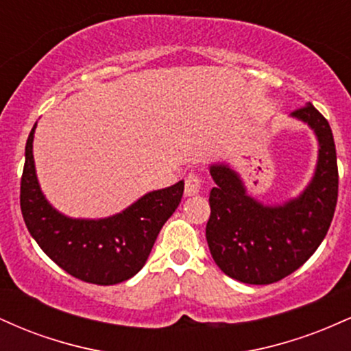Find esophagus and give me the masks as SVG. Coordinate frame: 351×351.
<instances>
[{
    "mask_svg": "<svg viewBox=\"0 0 351 351\" xmlns=\"http://www.w3.org/2000/svg\"><path fill=\"white\" fill-rule=\"evenodd\" d=\"M201 189V178L196 173H189L184 181V196L198 195Z\"/></svg>",
    "mask_w": 351,
    "mask_h": 351,
    "instance_id": "34e87169",
    "label": "esophagus"
}]
</instances>
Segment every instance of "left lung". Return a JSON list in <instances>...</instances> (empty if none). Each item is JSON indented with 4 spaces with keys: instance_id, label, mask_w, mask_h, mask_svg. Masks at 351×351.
<instances>
[{
    "instance_id": "8db88e82",
    "label": "left lung",
    "mask_w": 351,
    "mask_h": 351,
    "mask_svg": "<svg viewBox=\"0 0 351 351\" xmlns=\"http://www.w3.org/2000/svg\"><path fill=\"white\" fill-rule=\"evenodd\" d=\"M291 117L308 125L318 142L315 173L297 198L264 204L247 195L228 163L209 167L216 183L209 193V251L221 271L244 284H272L297 271L327 236L335 213L338 168L332 128L310 102Z\"/></svg>"
}]
</instances>
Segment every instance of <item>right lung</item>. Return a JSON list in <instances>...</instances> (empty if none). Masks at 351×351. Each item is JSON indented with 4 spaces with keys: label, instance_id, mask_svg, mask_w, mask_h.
Returning a JSON list of instances; mask_svg holds the SVG:
<instances>
[{
    "label": "right lung",
    "instance_id": "1",
    "mask_svg": "<svg viewBox=\"0 0 351 351\" xmlns=\"http://www.w3.org/2000/svg\"><path fill=\"white\" fill-rule=\"evenodd\" d=\"M36 125L27 136L21 178L27 231L46 256L75 279L97 285L128 280L147 263L160 229L178 208L184 181L147 193L114 216L69 217L52 206L39 186L33 155Z\"/></svg>",
    "mask_w": 351,
    "mask_h": 351
}]
</instances>
